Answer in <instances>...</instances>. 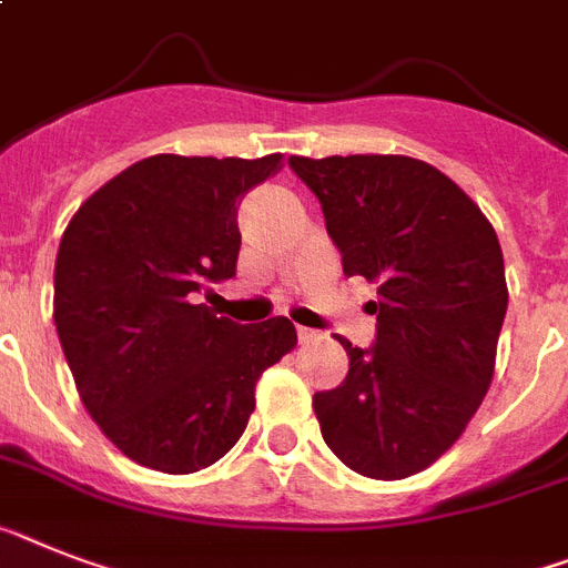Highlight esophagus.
Masks as SVG:
<instances>
[{
	"instance_id": "esophagus-1",
	"label": "esophagus",
	"mask_w": 568,
	"mask_h": 568,
	"mask_svg": "<svg viewBox=\"0 0 568 568\" xmlns=\"http://www.w3.org/2000/svg\"><path fill=\"white\" fill-rule=\"evenodd\" d=\"M317 337H321V335H317L314 328H303V326L297 328V341L300 343H314V341H317Z\"/></svg>"
}]
</instances>
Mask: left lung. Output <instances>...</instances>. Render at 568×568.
<instances>
[{"label":"left lung","instance_id":"1","mask_svg":"<svg viewBox=\"0 0 568 568\" xmlns=\"http://www.w3.org/2000/svg\"><path fill=\"white\" fill-rule=\"evenodd\" d=\"M317 195L343 274L378 283L369 349L314 393L332 454L369 479H404L445 454L483 404L508 308L503 247L483 211L407 155L288 159Z\"/></svg>","mask_w":568,"mask_h":568}]
</instances>
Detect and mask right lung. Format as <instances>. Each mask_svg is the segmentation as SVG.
I'll return each instance as SVG.
<instances>
[{
	"mask_svg": "<svg viewBox=\"0 0 568 568\" xmlns=\"http://www.w3.org/2000/svg\"><path fill=\"white\" fill-rule=\"evenodd\" d=\"M283 166L152 155L80 204L54 265V323L89 416L123 456L193 474L231 450L292 321L233 323L199 303L240 256L236 202Z\"/></svg>",
	"mask_w": 568,
	"mask_h": 568,
	"instance_id": "1",
	"label": "right lung"
}]
</instances>
